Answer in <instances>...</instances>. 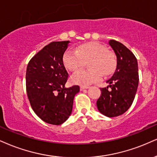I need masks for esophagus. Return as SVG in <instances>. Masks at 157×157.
<instances>
[{
	"label": "esophagus",
	"mask_w": 157,
	"mask_h": 157,
	"mask_svg": "<svg viewBox=\"0 0 157 157\" xmlns=\"http://www.w3.org/2000/svg\"><path fill=\"white\" fill-rule=\"evenodd\" d=\"M89 88V86H82L80 87V90H86V89H88Z\"/></svg>",
	"instance_id": "1"
}]
</instances>
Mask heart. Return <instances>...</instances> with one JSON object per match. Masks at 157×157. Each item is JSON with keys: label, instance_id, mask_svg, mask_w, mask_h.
I'll return each mask as SVG.
<instances>
[{"label": "heart", "instance_id": "heart-1", "mask_svg": "<svg viewBox=\"0 0 157 157\" xmlns=\"http://www.w3.org/2000/svg\"><path fill=\"white\" fill-rule=\"evenodd\" d=\"M89 63L90 70H79L71 76L75 84L86 86L100 82L102 73L109 75L115 71L117 60L105 46L99 43H88L79 46L76 49H70L63 56L65 66L71 71L82 68Z\"/></svg>", "mask_w": 157, "mask_h": 157}]
</instances>
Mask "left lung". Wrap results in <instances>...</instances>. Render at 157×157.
<instances>
[{
  "mask_svg": "<svg viewBox=\"0 0 157 157\" xmlns=\"http://www.w3.org/2000/svg\"><path fill=\"white\" fill-rule=\"evenodd\" d=\"M117 56V68L107 83L100 88L101 94L97 106L101 113L108 117L122 115L132 105L139 82L138 61L134 54L115 40L108 42Z\"/></svg>",
  "mask_w": 157,
  "mask_h": 157,
  "instance_id": "left-lung-1",
  "label": "left lung"
}]
</instances>
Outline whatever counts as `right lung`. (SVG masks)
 Listing matches in <instances>:
<instances>
[{"instance_id":"add662e5","label":"right lung","mask_w":157,"mask_h":157,"mask_svg":"<svg viewBox=\"0 0 157 157\" xmlns=\"http://www.w3.org/2000/svg\"><path fill=\"white\" fill-rule=\"evenodd\" d=\"M68 40L54 41L31 58L26 71V91L30 105L44 121L60 125L72 112L74 97L80 90L73 85L65 88L68 78L63 55Z\"/></svg>"}]
</instances>
